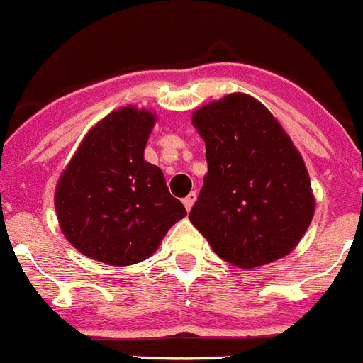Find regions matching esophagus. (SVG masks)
<instances>
[{"mask_svg":"<svg viewBox=\"0 0 363 363\" xmlns=\"http://www.w3.org/2000/svg\"><path fill=\"white\" fill-rule=\"evenodd\" d=\"M195 201H197V193L191 191L186 199H182V204H184L186 211H189V209L193 208V204H195Z\"/></svg>","mask_w":363,"mask_h":363,"instance_id":"esophagus-1","label":"esophagus"}]
</instances>
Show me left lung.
Instances as JSON below:
<instances>
[{
    "label": "left lung",
    "mask_w": 363,
    "mask_h": 363,
    "mask_svg": "<svg viewBox=\"0 0 363 363\" xmlns=\"http://www.w3.org/2000/svg\"><path fill=\"white\" fill-rule=\"evenodd\" d=\"M208 174L189 222L223 262L254 269L292 252L315 213L310 175L262 101L233 93L193 113Z\"/></svg>",
    "instance_id": "obj_1"
}]
</instances>
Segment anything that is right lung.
<instances>
[{"label":"right lung","mask_w":363,"mask_h":363,"mask_svg":"<svg viewBox=\"0 0 363 363\" xmlns=\"http://www.w3.org/2000/svg\"><path fill=\"white\" fill-rule=\"evenodd\" d=\"M155 114L121 107L94 125L60 175V231L84 256L109 265L150 258L168 229L186 216L164 175L145 161Z\"/></svg>","instance_id":"obj_1"}]
</instances>
